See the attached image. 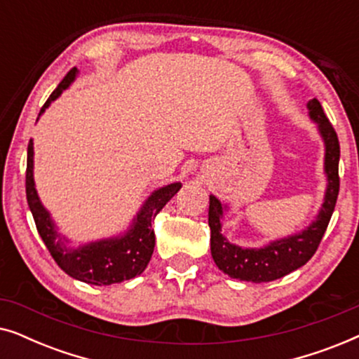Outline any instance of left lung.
Wrapping results in <instances>:
<instances>
[{"instance_id":"obj_1","label":"left lung","mask_w":359,"mask_h":359,"mask_svg":"<svg viewBox=\"0 0 359 359\" xmlns=\"http://www.w3.org/2000/svg\"><path fill=\"white\" fill-rule=\"evenodd\" d=\"M309 114L318 124V130L325 142V173L328 186L317 220L311 227L302 230L292 237L276 240L264 248H240L227 242L220 233V217L222 204L215 196L209 198V227H210V253L219 269H222L230 278L252 283H268L279 279L294 269L301 268L317 252L323 233L335 210L338 191H340V176H338V161H340V142L330 121L317 97L307 102Z\"/></svg>"}]
</instances>
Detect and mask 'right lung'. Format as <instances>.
Returning <instances> with one entry per match:
<instances>
[{
  "instance_id": "1",
  "label": "right lung",
  "mask_w": 359,
  "mask_h": 359,
  "mask_svg": "<svg viewBox=\"0 0 359 359\" xmlns=\"http://www.w3.org/2000/svg\"><path fill=\"white\" fill-rule=\"evenodd\" d=\"M75 76L76 68H72L60 81V85L48 96L39 116L46 111V107H48V104L55 97L60 96L63 90H67L68 85L75 80ZM32 163L34 147L31 140L27 145L26 168L27 204L32 212L39 235H41L47 250L50 252L52 258L55 259V263L68 276L80 279L83 283L95 284V286H107V284L127 281V279H132L144 273L155 248V233L154 229H151V224H154L156 214L163 209V205L178 193L181 188L180 183H173L165 186V188L156 189L147 199L144 208L137 214L134 225H132V229L124 237L101 240V242L85 245V247L78 250H68L63 247L60 237L56 238L58 233L55 225H53L50 215H48L47 210L41 204V201H39L37 191L34 188Z\"/></svg>"
}]
</instances>
